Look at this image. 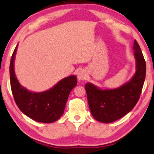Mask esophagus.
I'll list each match as a JSON object with an SVG mask.
<instances>
[{
	"label": "esophagus",
	"mask_w": 154,
	"mask_h": 154,
	"mask_svg": "<svg viewBox=\"0 0 154 154\" xmlns=\"http://www.w3.org/2000/svg\"><path fill=\"white\" fill-rule=\"evenodd\" d=\"M77 76V79H78L79 81H82V80H85V79H86V77H87V73H86V72L85 71V70L82 69L78 72Z\"/></svg>",
	"instance_id": "esophagus-1"
}]
</instances>
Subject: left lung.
I'll return each mask as SVG.
<instances>
[{
	"instance_id": "left-lung-1",
	"label": "left lung",
	"mask_w": 154,
	"mask_h": 154,
	"mask_svg": "<svg viewBox=\"0 0 154 154\" xmlns=\"http://www.w3.org/2000/svg\"><path fill=\"white\" fill-rule=\"evenodd\" d=\"M136 63L135 75L130 81L114 89H100L91 82L85 84L90 110L97 121L111 123L121 119L135 107L138 101L146 78V65L137 41H134Z\"/></svg>"
}]
</instances>
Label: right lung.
<instances>
[{"mask_svg": "<svg viewBox=\"0 0 154 154\" xmlns=\"http://www.w3.org/2000/svg\"><path fill=\"white\" fill-rule=\"evenodd\" d=\"M18 45L16 47L10 62V82L14 98L23 114L38 122L52 123L62 116L69 95L77 85L75 75L60 80L47 91L35 93L21 85L16 77L14 61Z\"/></svg>", "mask_w": 154, "mask_h": 154, "instance_id": "obj_1", "label": "right lung"}]
</instances>
